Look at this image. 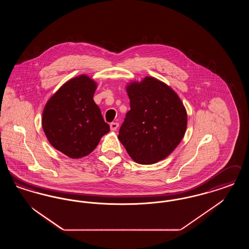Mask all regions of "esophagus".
<instances>
[{"mask_svg": "<svg viewBox=\"0 0 249 249\" xmlns=\"http://www.w3.org/2000/svg\"><path fill=\"white\" fill-rule=\"evenodd\" d=\"M119 123L118 122H112L110 124V129L111 130H117V129L119 128Z\"/></svg>", "mask_w": 249, "mask_h": 249, "instance_id": "1", "label": "esophagus"}]
</instances>
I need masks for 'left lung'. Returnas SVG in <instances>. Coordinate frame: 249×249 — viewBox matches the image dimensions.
<instances>
[{
	"label": "left lung",
	"instance_id": "1",
	"mask_svg": "<svg viewBox=\"0 0 249 249\" xmlns=\"http://www.w3.org/2000/svg\"><path fill=\"white\" fill-rule=\"evenodd\" d=\"M130 110L126 114L119 139L130 158L139 164H153L171 154L187 130V111L178 95L151 76L127 88Z\"/></svg>",
	"mask_w": 249,
	"mask_h": 249
}]
</instances>
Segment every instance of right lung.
I'll return each instance as SVG.
<instances>
[{"instance_id":"obj_1","label":"right lung","mask_w":249,"mask_h":249,"mask_svg":"<svg viewBox=\"0 0 249 249\" xmlns=\"http://www.w3.org/2000/svg\"><path fill=\"white\" fill-rule=\"evenodd\" d=\"M96 88L81 74L62 85L44 108L42 126L48 142L71 159L91 153L110 130L93 101Z\"/></svg>"}]
</instances>
